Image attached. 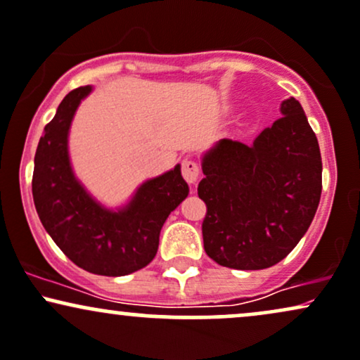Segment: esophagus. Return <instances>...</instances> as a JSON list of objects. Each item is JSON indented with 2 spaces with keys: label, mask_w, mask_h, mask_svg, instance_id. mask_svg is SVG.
Masks as SVG:
<instances>
[{
  "label": "esophagus",
  "mask_w": 360,
  "mask_h": 360,
  "mask_svg": "<svg viewBox=\"0 0 360 360\" xmlns=\"http://www.w3.org/2000/svg\"><path fill=\"white\" fill-rule=\"evenodd\" d=\"M183 176L189 184H196L199 179V166L191 159H184L183 161Z\"/></svg>",
  "instance_id": "34e87169"
}]
</instances>
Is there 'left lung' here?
<instances>
[{
    "label": "left lung",
    "instance_id": "8db88e82",
    "mask_svg": "<svg viewBox=\"0 0 360 360\" xmlns=\"http://www.w3.org/2000/svg\"><path fill=\"white\" fill-rule=\"evenodd\" d=\"M281 115L246 146L219 139L201 158L198 194L206 202L207 257L235 270L281 262L309 229L322 193V158L300 102L280 103Z\"/></svg>",
    "mask_w": 360,
    "mask_h": 360
}]
</instances>
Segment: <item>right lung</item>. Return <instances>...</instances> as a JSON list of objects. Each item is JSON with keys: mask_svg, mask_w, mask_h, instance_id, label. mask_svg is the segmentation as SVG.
Masks as SVG:
<instances>
[{"mask_svg": "<svg viewBox=\"0 0 360 360\" xmlns=\"http://www.w3.org/2000/svg\"><path fill=\"white\" fill-rule=\"evenodd\" d=\"M92 85L65 95L38 142L33 169V201L56 246L95 275L124 276L153 262L167 216L188 198L181 166L147 179L122 206H103L73 172L68 154L72 120Z\"/></svg>", "mask_w": 360, "mask_h": 360, "instance_id": "right-lung-1", "label": "right lung"}]
</instances>
